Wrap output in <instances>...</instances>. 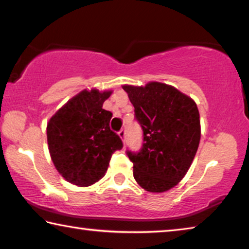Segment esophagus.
Wrapping results in <instances>:
<instances>
[{
    "instance_id": "34e87169",
    "label": "esophagus",
    "mask_w": 249,
    "mask_h": 249,
    "mask_svg": "<svg viewBox=\"0 0 249 249\" xmlns=\"http://www.w3.org/2000/svg\"><path fill=\"white\" fill-rule=\"evenodd\" d=\"M118 136H120V139L123 141V143L125 144V142H126V132L124 131V129H122V131L118 133Z\"/></svg>"
}]
</instances>
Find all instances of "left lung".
Wrapping results in <instances>:
<instances>
[{
    "instance_id": "1",
    "label": "left lung",
    "mask_w": 249,
    "mask_h": 249,
    "mask_svg": "<svg viewBox=\"0 0 249 249\" xmlns=\"http://www.w3.org/2000/svg\"><path fill=\"white\" fill-rule=\"evenodd\" d=\"M122 88L144 132L141 152H127L134 178L147 192L169 191L186 175L198 148L200 120L195 101L160 82Z\"/></svg>"
}]
</instances>
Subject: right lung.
Segmentation results:
<instances>
[{"mask_svg": "<svg viewBox=\"0 0 249 249\" xmlns=\"http://www.w3.org/2000/svg\"><path fill=\"white\" fill-rule=\"evenodd\" d=\"M112 89H83L55 112L46 126L56 171L69 183L88 187L103 178L112 154L123 147L109 129L112 113L103 108Z\"/></svg>", "mask_w": 249, "mask_h": 249, "instance_id": "right-lung-1", "label": "right lung"}]
</instances>
